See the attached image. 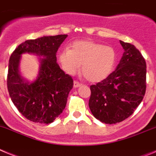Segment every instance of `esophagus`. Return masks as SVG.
I'll return each instance as SVG.
<instances>
[{"mask_svg": "<svg viewBox=\"0 0 156 156\" xmlns=\"http://www.w3.org/2000/svg\"><path fill=\"white\" fill-rule=\"evenodd\" d=\"M81 86V83L80 82H78V81L75 80L73 83V87L74 88H76V87H79Z\"/></svg>", "mask_w": 156, "mask_h": 156, "instance_id": "1", "label": "esophagus"}]
</instances>
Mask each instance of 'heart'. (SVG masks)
<instances>
[{
	"instance_id": "heart-1",
	"label": "heart",
	"mask_w": 156,
	"mask_h": 156,
	"mask_svg": "<svg viewBox=\"0 0 156 156\" xmlns=\"http://www.w3.org/2000/svg\"><path fill=\"white\" fill-rule=\"evenodd\" d=\"M58 62L66 73L73 76L82 65V73L88 81L98 83L113 72L118 53L113 47L90 40L74 41L70 49L59 52Z\"/></svg>"
}]
</instances>
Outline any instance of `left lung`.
Masks as SVG:
<instances>
[{
  "mask_svg": "<svg viewBox=\"0 0 156 156\" xmlns=\"http://www.w3.org/2000/svg\"><path fill=\"white\" fill-rule=\"evenodd\" d=\"M124 52L111 75L91 85L89 108L101 122L113 124L127 119L144 98L146 62L134 45L119 41Z\"/></svg>",
  "mask_w": 156,
  "mask_h": 156,
  "instance_id": "left-lung-1",
  "label": "left lung"
}]
</instances>
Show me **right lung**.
Here are the masks:
<instances>
[{
	"mask_svg": "<svg viewBox=\"0 0 156 156\" xmlns=\"http://www.w3.org/2000/svg\"><path fill=\"white\" fill-rule=\"evenodd\" d=\"M66 37L62 34L28 40L19 44L11 55L7 78L8 93L19 112L29 120L48 124L66 108L73 80L56 62V53ZM24 53L43 57L40 59L37 79L31 83L25 81L19 73L21 55Z\"/></svg>",
	"mask_w": 156,
	"mask_h": 156,
	"instance_id": "right-lung-1",
	"label": "right lung"
}]
</instances>
